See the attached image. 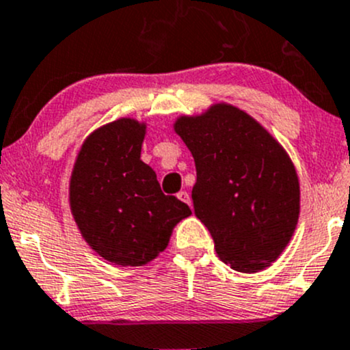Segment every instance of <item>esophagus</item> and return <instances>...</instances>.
Segmentation results:
<instances>
[{
  "label": "esophagus",
  "instance_id": "esophagus-1",
  "mask_svg": "<svg viewBox=\"0 0 350 350\" xmlns=\"http://www.w3.org/2000/svg\"><path fill=\"white\" fill-rule=\"evenodd\" d=\"M178 198L183 201V203H186V204H189V206H191V196H189L188 191H179Z\"/></svg>",
  "mask_w": 350,
  "mask_h": 350
}]
</instances>
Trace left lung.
<instances>
[{"label":"left lung","mask_w":350,"mask_h":350,"mask_svg":"<svg viewBox=\"0 0 350 350\" xmlns=\"http://www.w3.org/2000/svg\"><path fill=\"white\" fill-rule=\"evenodd\" d=\"M174 132L195 159V213L210 230L217 256L239 273L271 266L299 217L298 174L283 146L228 103L179 116Z\"/></svg>","instance_id":"left-lung-1"}]
</instances>
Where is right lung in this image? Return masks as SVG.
Returning <instances> with one entry per match:
<instances>
[{
	"instance_id": "right-lung-1",
	"label": "right lung",
	"mask_w": 350,
	"mask_h": 350,
	"mask_svg": "<svg viewBox=\"0 0 350 350\" xmlns=\"http://www.w3.org/2000/svg\"><path fill=\"white\" fill-rule=\"evenodd\" d=\"M147 125L118 118L86 137L69 181V206L88 245L108 262L144 266L167 247L191 210L161 191L140 159Z\"/></svg>"
}]
</instances>
